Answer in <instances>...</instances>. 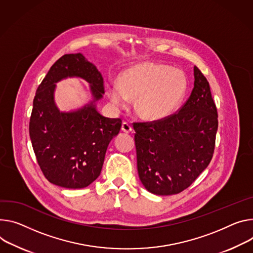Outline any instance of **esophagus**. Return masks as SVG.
<instances>
[{
	"label": "esophagus",
	"mask_w": 253,
	"mask_h": 253,
	"mask_svg": "<svg viewBox=\"0 0 253 253\" xmlns=\"http://www.w3.org/2000/svg\"><path fill=\"white\" fill-rule=\"evenodd\" d=\"M121 129H122V131H123V132H125V133H129V132H131V131H132V127H131V125H130V124H128L127 122H123V123H122V127H121Z\"/></svg>",
	"instance_id": "1"
}]
</instances>
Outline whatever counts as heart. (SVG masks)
Instances as JSON below:
<instances>
[{"label": "heart", "mask_w": 253, "mask_h": 253, "mask_svg": "<svg viewBox=\"0 0 253 253\" xmlns=\"http://www.w3.org/2000/svg\"><path fill=\"white\" fill-rule=\"evenodd\" d=\"M188 91V79L179 70L156 62H142L124 71L119 84L108 87L113 103L124 106L136 99L135 110L147 120H160L172 115Z\"/></svg>", "instance_id": "obj_1"}]
</instances>
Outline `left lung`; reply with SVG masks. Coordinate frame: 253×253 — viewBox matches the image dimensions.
<instances>
[{"mask_svg": "<svg viewBox=\"0 0 253 253\" xmlns=\"http://www.w3.org/2000/svg\"><path fill=\"white\" fill-rule=\"evenodd\" d=\"M194 76L191 96L178 112L133 125L139 178L154 195L169 196L186 190L213 157L217 108L209 83L197 66Z\"/></svg>", "mask_w": 253, "mask_h": 253, "instance_id": "obj_1", "label": "left lung"}]
</instances>
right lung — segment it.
I'll use <instances>...</instances> for the list:
<instances>
[{"label":"right lung","mask_w":253,"mask_h":253,"mask_svg":"<svg viewBox=\"0 0 253 253\" xmlns=\"http://www.w3.org/2000/svg\"><path fill=\"white\" fill-rule=\"evenodd\" d=\"M74 76L91 84L94 100L77 111L60 112L54 102L55 84ZM104 93L101 73L82 53L61 56L37 87L29 134L37 163L53 185L83 189L100 175L108 145L122 125L120 118H106L97 111Z\"/></svg>","instance_id":"1"}]
</instances>
